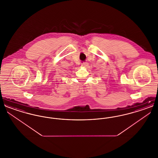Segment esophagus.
Listing matches in <instances>:
<instances>
[{"label":"esophagus","instance_id":"34e87169","mask_svg":"<svg viewBox=\"0 0 158 158\" xmlns=\"http://www.w3.org/2000/svg\"><path fill=\"white\" fill-rule=\"evenodd\" d=\"M88 65V63L87 62H83L82 64V66L84 67V68L86 67Z\"/></svg>","mask_w":158,"mask_h":158}]
</instances>
